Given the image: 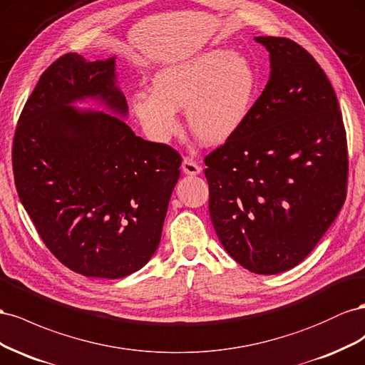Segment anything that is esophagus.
Returning <instances> with one entry per match:
<instances>
[{
  "mask_svg": "<svg viewBox=\"0 0 365 365\" xmlns=\"http://www.w3.org/2000/svg\"><path fill=\"white\" fill-rule=\"evenodd\" d=\"M182 170L185 174H190V175H195L202 171V166L197 163L192 158H185L183 163H182Z\"/></svg>",
  "mask_w": 365,
  "mask_h": 365,
  "instance_id": "esophagus-1",
  "label": "esophagus"
}]
</instances>
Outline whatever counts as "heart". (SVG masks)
I'll return each instance as SVG.
<instances>
[{
  "instance_id": "obj_1",
  "label": "heart",
  "mask_w": 365,
  "mask_h": 365,
  "mask_svg": "<svg viewBox=\"0 0 365 365\" xmlns=\"http://www.w3.org/2000/svg\"><path fill=\"white\" fill-rule=\"evenodd\" d=\"M257 88V73L247 59L212 48L155 73L153 91L136 93L131 107L155 142L170 140L180 130L177 110L186 108L194 136L205 145H220L247 119Z\"/></svg>"
}]
</instances>
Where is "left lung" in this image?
Returning <instances> with one entry per match:
<instances>
[{
  "label": "left lung",
  "mask_w": 365,
  "mask_h": 365,
  "mask_svg": "<svg viewBox=\"0 0 365 365\" xmlns=\"http://www.w3.org/2000/svg\"><path fill=\"white\" fill-rule=\"evenodd\" d=\"M270 78L234 136L205 158L210 215L238 264L274 275L299 264L347 194V136L329 78L289 38L257 36Z\"/></svg>",
  "instance_id": "left-lung-1"
}]
</instances>
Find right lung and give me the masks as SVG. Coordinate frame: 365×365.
I'll list each match as a JSON object with an SVG mask.
<instances>
[{
	"label": "right lung",
	"instance_id": "add662e5",
	"mask_svg": "<svg viewBox=\"0 0 365 365\" xmlns=\"http://www.w3.org/2000/svg\"><path fill=\"white\" fill-rule=\"evenodd\" d=\"M114 78V58L59 56L21 111L12 148L18 195L48 251L78 274L111 279L155 252L182 165L170 145L138 138L120 118L70 106L98 98L125 114Z\"/></svg>",
	"mask_w": 365,
	"mask_h": 365
}]
</instances>
